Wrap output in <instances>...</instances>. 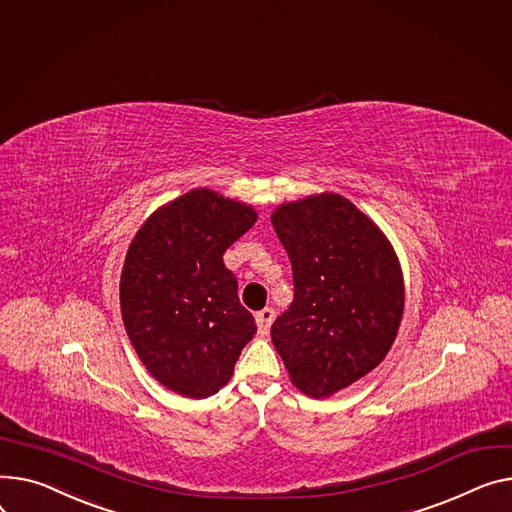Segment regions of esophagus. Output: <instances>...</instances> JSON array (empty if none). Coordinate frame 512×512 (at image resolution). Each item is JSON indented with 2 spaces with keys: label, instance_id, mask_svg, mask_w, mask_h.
Returning <instances> with one entry per match:
<instances>
[{
  "label": "esophagus",
  "instance_id": "1",
  "mask_svg": "<svg viewBox=\"0 0 512 512\" xmlns=\"http://www.w3.org/2000/svg\"><path fill=\"white\" fill-rule=\"evenodd\" d=\"M274 319H276L274 309H263V311H259V313L255 315L257 329H259V333H261V335H267V331H269L271 323H274Z\"/></svg>",
  "mask_w": 512,
  "mask_h": 512
}]
</instances>
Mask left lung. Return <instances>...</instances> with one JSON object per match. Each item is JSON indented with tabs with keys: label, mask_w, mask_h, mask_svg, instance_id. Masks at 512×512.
Listing matches in <instances>:
<instances>
[{
	"label": "left lung",
	"mask_w": 512,
	"mask_h": 512,
	"mask_svg": "<svg viewBox=\"0 0 512 512\" xmlns=\"http://www.w3.org/2000/svg\"><path fill=\"white\" fill-rule=\"evenodd\" d=\"M294 276V302L271 325L290 381L321 399L350 387L389 354L405 286L385 232L337 193L282 203L271 214Z\"/></svg>",
	"instance_id": "obj_1"
}]
</instances>
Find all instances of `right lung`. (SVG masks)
Wrapping results in <instances>:
<instances>
[{
	"instance_id": "right-lung-1",
	"label": "right lung",
	"mask_w": 512,
	"mask_h": 512,
	"mask_svg": "<svg viewBox=\"0 0 512 512\" xmlns=\"http://www.w3.org/2000/svg\"><path fill=\"white\" fill-rule=\"evenodd\" d=\"M257 222L212 189L164 203L127 249L119 300L129 342L152 377L189 399L224 387L257 327L222 255Z\"/></svg>"
}]
</instances>
